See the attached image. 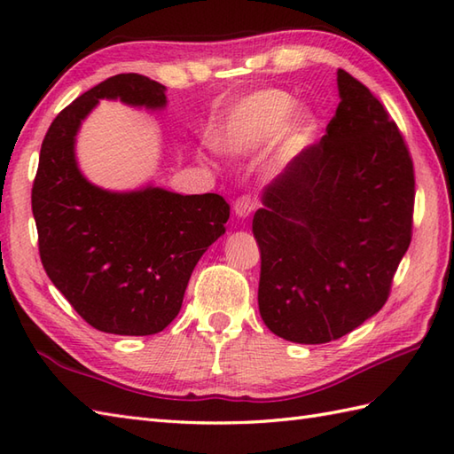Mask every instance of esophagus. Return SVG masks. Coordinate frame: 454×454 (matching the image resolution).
<instances>
[{"instance_id": "esophagus-1", "label": "esophagus", "mask_w": 454, "mask_h": 454, "mask_svg": "<svg viewBox=\"0 0 454 454\" xmlns=\"http://www.w3.org/2000/svg\"><path fill=\"white\" fill-rule=\"evenodd\" d=\"M255 207H257V202H255V199L254 197H249V195H244V197H239L238 200H236V205H234V215L238 216V218H247L249 215H252V212L255 210Z\"/></svg>"}]
</instances>
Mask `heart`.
<instances>
[{
    "mask_svg": "<svg viewBox=\"0 0 454 454\" xmlns=\"http://www.w3.org/2000/svg\"><path fill=\"white\" fill-rule=\"evenodd\" d=\"M296 101L278 90L257 91L232 105L210 132L216 150L232 156H247L265 148L278 137V160L288 161L310 146L316 137V119L310 113L298 111L291 120Z\"/></svg>",
    "mask_w": 454,
    "mask_h": 454,
    "instance_id": "obj_1",
    "label": "heart"
}]
</instances>
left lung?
Instances as JSON below:
<instances>
[{
    "mask_svg": "<svg viewBox=\"0 0 454 454\" xmlns=\"http://www.w3.org/2000/svg\"><path fill=\"white\" fill-rule=\"evenodd\" d=\"M325 137L262 192L259 314L294 343L340 340L388 301L411 242L416 179L406 142L369 88L337 70Z\"/></svg>",
    "mask_w": 454,
    "mask_h": 454,
    "instance_id": "left-lung-1",
    "label": "left lung"
}]
</instances>
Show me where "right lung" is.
Here are the masks:
<instances>
[{
  "label": "right lung",
  "mask_w": 454,
  "mask_h": 454,
  "mask_svg": "<svg viewBox=\"0 0 454 454\" xmlns=\"http://www.w3.org/2000/svg\"><path fill=\"white\" fill-rule=\"evenodd\" d=\"M99 99L166 107V88L119 74L58 114L41 146L33 183L38 252L48 278L95 330L152 335L181 310L192 269L226 232L230 205L215 192L179 195L146 185L107 191L83 177L75 134Z\"/></svg>",
  "instance_id": "add662e5"
}]
</instances>
